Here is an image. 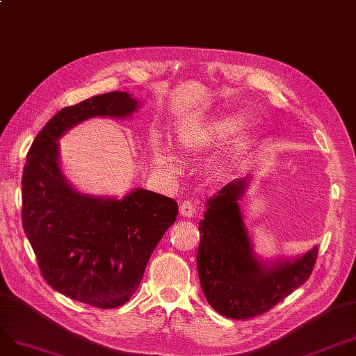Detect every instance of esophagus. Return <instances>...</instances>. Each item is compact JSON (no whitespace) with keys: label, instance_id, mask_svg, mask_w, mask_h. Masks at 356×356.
<instances>
[{"label":"esophagus","instance_id":"34e87169","mask_svg":"<svg viewBox=\"0 0 356 356\" xmlns=\"http://www.w3.org/2000/svg\"><path fill=\"white\" fill-rule=\"evenodd\" d=\"M179 211L183 217H192L195 214V205L191 201H183L180 204Z\"/></svg>","mask_w":356,"mask_h":356}]
</instances>
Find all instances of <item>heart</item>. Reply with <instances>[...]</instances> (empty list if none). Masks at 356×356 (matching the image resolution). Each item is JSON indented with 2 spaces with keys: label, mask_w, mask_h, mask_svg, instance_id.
<instances>
[{
  "label": "heart",
  "mask_w": 356,
  "mask_h": 356,
  "mask_svg": "<svg viewBox=\"0 0 356 356\" xmlns=\"http://www.w3.org/2000/svg\"><path fill=\"white\" fill-rule=\"evenodd\" d=\"M243 117L232 113V115H223L209 122L189 125V127L183 129L179 133L177 146L180 151L188 154L204 151V149H209L222 143L229 136H232L235 131L243 127ZM245 142H238L235 149L236 151H243V149H245ZM152 151L155 163L159 167H170L171 156L164 151V147L161 145L158 142H152Z\"/></svg>",
  "instance_id": "b5f03b06"
}]
</instances>
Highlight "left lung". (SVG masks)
Masks as SVG:
<instances>
[{
  "mask_svg": "<svg viewBox=\"0 0 356 356\" xmlns=\"http://www.w3.org/2000/svg\"><path fill=\"white\" fill-rule=\"evenodd\" d=\"M247 179L231 181L209 198L198 227L201 289L214 311L232 319L254 318L277 306L311 277L318 256L314 247L272 268L256 260L238 205Z\"/></svg>",
  "mask_w": 356,
  "mask_h": 356,
  "instance_id": "obj_1",
  "label": "left lung"
}]
</instances>
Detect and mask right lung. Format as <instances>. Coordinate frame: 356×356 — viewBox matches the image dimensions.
Listing matches in <instances>:
<instances>
[{
  "label": "right lung",
  "instance_id": "add662e5",
  "mask_svg": "<svg viewBox=\"0 0 356 356\" xmlns=\"http://www.w3.org/2000/svg\"><path fill=\"white\" fill-rule=\"evenodd\" d=\"M136 106L129 93L111 91L63 108L35 137L22 176V223L42 278L72 300L100 309L130 300L179 207L146 189L122 200L75 192L60 173L57 139L87 118L127 117Z\"/></svg>",
  "mask_w": 356,
  "mask_h": 356
}]
</instances>
